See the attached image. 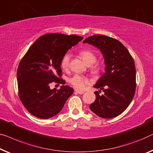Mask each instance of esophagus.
Wrapping results in <instances>:
<instances>
[{
  "mask_svg": "<svg viewBox=\"0 0 153 153\" xmlns=\"http://www.w3.org/2000/svg\"><path fill=\"white\" fill-rule=\"evenodd\" d=\"M75 92L78 93V94H82L84 93V91H79V90H75Z\"/></svg>",
  "mask_w": 153,
  "mask_h": 153,
  "instance_id": "34e87169",
  "label": "esophagus"
}]
</instances>
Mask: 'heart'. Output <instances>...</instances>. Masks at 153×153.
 <instances>
[{
	"label": "heart",
	"mask_w": 153,
	"mask_h": 153,
	"mask_svg": "<svg viewBox=\"0 0 153 153\" xmlns=\"http://www.w3.org/2000/svg\"><path fill=\"white\" fill-rule=\"evenodd\" d=\"M79 55L83 59V61L85 62V63L88 65H90L94 63L97 61V56L94 52L89 50H83L79 52ZM70 58L71 55L69 53H67L63 56L61 62V66L63 70H68L70 67ZM93 72H97V67L95 65L92 68ZM69 83L72 86L77 90H82L85 88V86L89 83V81L86 77L81 76L80 74H74L71 77H70L68 79Z\"/></svg>",
	"instance_id": "b5f03b06"
}]
</instances>
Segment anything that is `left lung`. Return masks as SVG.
Returning <instances> with one entry per match:
<instances>
[{
  "mask_svg": "<svg viewBox=\"0 0 153 153\" xmlns=\"http://www.w3.org/2000/svg\"><path fill=\"white\" fill-rule=\"evenodd\" d=\"M99 48L105 59V72L94 87L96 99L90 108L97 116L114 118L128 107L136 89V69L131 54L120 41L104 35H94L83 41ZM101 90H99L100 92Z\"/></svg>",
  "mask_w": 153,
  "mask_h": 153,
  "instance_id": "1",
  "label": "left lung"
}]
</instances>
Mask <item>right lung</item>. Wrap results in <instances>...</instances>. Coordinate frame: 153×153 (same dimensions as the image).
Listing matches in <instances>:
<instances>
[{"label": "right lung", "mask_w": 153, "mask_h": 153, "mask_svg": "<svg viewBox=\"0 0 153 153\" xmlns=\"http://www.w3.org/2000/svg\"><path fill=\"white\" fill-rule=\"evenodd\" d=\"M83 37L59 33L39 37L20 61L17 70L19 96L30 113L40 119H49L62 110L74 90L61 79L63 56ZM62 84L52 90L49 84Z\"/></svg>", "instance_id": "add662e5"}]
</instances>
